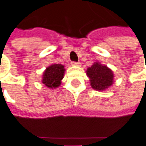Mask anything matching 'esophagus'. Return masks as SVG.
Instances as JSON below:
<instances>
[{
	"label": "esophagus",
	"mask_w": 146,
	"mask_h": 146,
	"mask_svg": "<svg viewBox=\"0 0 146 146\" xmlns=\"http://www.w3.org/2000/svg\"><path fill=\"white\" fill-rule=\"evenodd\" d=\"M72 65H78V66H80V65H81V62H76V61H73V62H72Z\"/></svg>",
	"instance_id": "1"
}]
</instances>
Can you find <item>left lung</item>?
<instances>
[{"label": "left lung", "instance_id": "obj_1", "mask_svg": "<svg viewBox=\"0 0 146 146\" xmlns=\"http://www.w3.org/2000/svg\"><path fill=\"white\" fill-rule=\"evenodd\" d=\"M87 76L90 77V85L96 90H104L113 82V72L106 65L94 63L87 69Z\"/></svg>", "mask_w": 146, "mask_h": 146}]
</instances>
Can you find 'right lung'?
Masks as SVG:
<instances>
[{"instance_id":"add662e5","label":"right lung","mask_w":146,"mask_h":146,"mask_svg":"<svg viewBox=\"0 0 146 146\" xmlns=\"http://www.w3.org/2000/svg\"><path fill=\"white\" fill-rule=\"evenodd\" d=\"M64 65L60 64H53L48 67L43 74L42 83L48 88H56L60 86L61 80L64 77Z\"/></svg>"}]
</instances>
